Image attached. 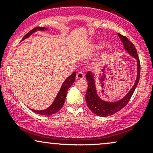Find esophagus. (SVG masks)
Segmentation results:
<instances>
[{
	"mask_svg": "<svg viewBox=\"0 0 153 153\" xmlns=\"http://www.w3.org/2000/svg\"><path fill=\"white\" fill-rule=\"evenodd\" d=\"M83 78H84V75L82 72H78V73L76 74V79H78V80H81V79H82Z\"/></svg>",
	"mask_w": 153,
	"mask_h": 153,
	"instance_id": "obj_1",
	"label": "esophagus"
}]
</instances>
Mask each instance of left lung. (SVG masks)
Segmentation results:
<instances>
[{
  "mask_svg": "<svg viewBox=\"0 0 153 153\" xmlns=\"http://www.w3.org/2000/svg\"><path fill=\"white\" fill-rule=\"evenodd\" d=\"M118 36L122 41L125 50L137 60V80L135 81L134 86L129 91V92L124 99L121 101H117V102L109 103L103 101L99 99L97 94H96L92 73H91V72H88L87 73L86 80L88 82V89L86 94H85V101H86L88 106L91 111L95 114L99 116V117H107V116L112 115L124 108L130 101L131 96L134 94V91L137 85L139 80H140V62L137 52L134 44L131 42L129 39L126 37L125 36H123L120 34H118Z\"/></svg>",
  "mask_w": 153,
  "mask_h": 153,
  "instance_id": "left-lung-1",
  "label": "left lung"
}]
</instances>
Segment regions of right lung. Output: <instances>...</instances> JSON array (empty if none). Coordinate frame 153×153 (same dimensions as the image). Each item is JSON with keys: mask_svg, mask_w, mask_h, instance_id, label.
<instances>
[{"mask_svg": "<svg viewBox=\"0 0 153 153\" xmlns=\"http://www.w3.org/2000/svg\"><path fill=\"white\" fill-rule=\"evenodd\" d=\"M45 28H41V27H36L34 29H33L32 30L26 34L25 36H24L22 39V40H24V39L29 37L30 35L32 34L33 32L36 31V30H45ZM75 75H76V72H74V73L72 74L71 76L68 77V78L65 80V82H63L62 87H61L60 91H59L58 94H57V97H56L55 100H54V103H52L51 106L49 107L47 109L43 110V111H35L32 110L33 111H34L36 114H38L41 115H45V116H50L52 114H54L57 113V111H59V110L62 108L65 103V97L67 95V91H68V88L73 85V83L75 81Z\"/></svg>", "mask_w": 153, "mask_h": 153, "instance_id": "1", "label": "right lung"}]
</instances>
